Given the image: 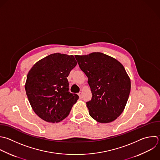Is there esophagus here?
<instances>
[{
	"label": "esophagus",
	"mask_w": 160,
	"mask_h": 160,
	"mask_svg": "<svg viewBox=\"0 0 160 160\" xmlns=\"http://www.w3.org/2000/svg\"><path fill=\"white\" fill-rule=\"evenodd\" d=\"M78 94L79 98H82V92H79Z\"/></svg>",
	"instance_id": "1"
}]
</instances>
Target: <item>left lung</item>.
I'll return each mask as SVG.
<instances>
[{
	"mask_svg": "<svg viewBox=\"0 0 160 160\" xmlns=\"http://www.w3.org/2000/svg\"><path fill=\"white\" fill-rule=\"evenodd\" d=\"M79 68L88 78L92 99L86 102L91 118L101 123L114 121L124 111L131 80L122 64L101 52L76 55Z\"/></svg>",
	"mask_w": 160,
	"mask_h": 160,
	"instance_id": "left-lung-1",
	"label": "left lung"
}]
</instances>
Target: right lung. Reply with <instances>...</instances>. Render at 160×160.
Instances as JSON below:
<instances>
[{
  "instance_id": "right-lung-1",
  "label": "right lung",
  "mask_w": 160,
  "mask_h": 160,
  "mask_svg": "<svg viewBox=\"0 0 160 160\" xmlns=\"http://www.w3.org/2000/svg\"><path fill=\"white\" fill-rule=\"evenodd\" d=\"M77 65L72 55L54 53L38 61L29 70L25 89L34 112L49 122L65 119L78 99L69 92L67 77Z\"/></svg>"
}]
</instances>
